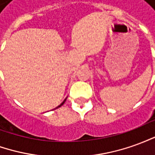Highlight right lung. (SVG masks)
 Returning <instances> with one entry per match:
<instances>
[{
	"label": "right lung",
	"mask_w": 155,
	"mask_h": 155,
	"mask_svg": "<svg viewBox=\"0 0 155 155\" xmlns=\"http://www.w3.org/2000/svg\"><path fill=\"white\" fill-rule=\"evenodd\" d=\"M64 102H63V103H61V104H60V105H59V106H58V107H61V105H62V104H64ZM58 107H56V108H58Z\"/></svg>",
	"instance_id": "add662e5"
}]
</instances>
